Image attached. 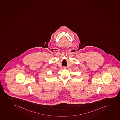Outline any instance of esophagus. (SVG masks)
Returning <instances> with one entry per match:
<instances>
[{
  "instance_id": "obj_1",
  "label": "esophagus",
  "mask_w": 120,
  "mask_h": 120,
  "mask_svg": "<svg viewBox=\"0 0 120 120\" xmlns=\"http://www.w3.org/2000/svg\"><path fill=\"white\" fill-rule=\"evenodd\" d=\"M62 68H63V69H65L66 68V67H65V66H64L62 67Z\"/></svg>"
}]
</instances>
